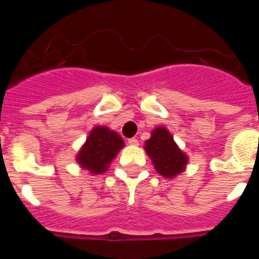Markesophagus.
Wrapping results in <instances>:
<instances>
[{
	"label": "esophagus",
	"mask_w": 259,
	"mask_h": 259,
	"mask_svg": "<svg viewBox=\"0 0 259 259\" xmlns=\"http://www.w3.org/2000/svg\"><path fill=\"white\" fill-rule=\"evenodd\" d=\"M128 144L130 145H139V140L135 139V137H131V139H128Z\"/></svg>",
	"instance_id": "obj_1"
}]
</instances>
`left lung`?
Instances as JSON below:
<instances>
[{
    "label": "left lung",
    "instance_id": "1",
    "mask_svg": "<svg viewBox=\"0 0 259 259\" xmlns=\"http://www.w3.org/2000/svg\"><path fill=\"white\" fill-rule=\"evenodd\" d=\"M145 150L157 172L164 178H175L185 170L188 157L179 149L164 127H157L152 132V137L145 143Z\"/></svg>",
    "mask_w": 259,
    "mask_h": 259
}]
</instances>
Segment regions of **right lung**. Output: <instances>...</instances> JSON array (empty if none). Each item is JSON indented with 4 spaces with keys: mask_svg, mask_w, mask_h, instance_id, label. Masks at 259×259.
Returning <instances> with one entry per match:
<instances>
[{
    "mask_svg": "<svg viewBox=\"0 0 259 259\" xmlns=\"http://www.w3.org/2000/svg\"><path fill=\"white\" fill-rule=\"evenodd\" d=\"M123 146L124 141L115 131L98 125L91 131L85 144L77 154L76 161L83 168L98 175L109 168L110 162L116 157Z\"/></svg>",
    "mask_w": 259,
    "mask_h": 259,
    "instance_id": "1",
    "label": "right lung"
}]
</instances>
